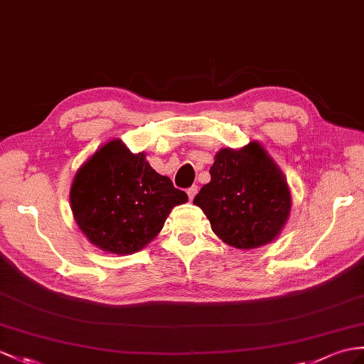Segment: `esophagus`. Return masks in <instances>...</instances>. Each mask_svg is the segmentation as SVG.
Returning <instances> with one entry per match:
<instances>
[{"label":"esophagus","mask_w":364,"mask_h":364,"mask_svg":"<svg viewBox=\"0 0 364 364\" xmlns=\"http://www.w3.org/2000/svg\"><path fill=\"white\" fill-rule=\"evenodd\" d=\"M196 193H198V185H193V187H190V188L187 190V194H188L190 200L194 199V196H196Z\"/></svg>","instance_id":"1"}]
</instances>
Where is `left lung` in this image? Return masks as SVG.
Returning a JSON list of instances; mask_svg holds the SVG:
<instances>
[{"label":"left lung","instance_id":"left-lung-1","mask_svg":"<svg viewBox=\"0 0 364 364\" xmlns=\"http://www.w3.org/2000/svg\"><path fill=\"white\" fill-rule=\"evenodd\" d=\"M211 181L193 203L205 213L213 232L236 249L273 241L289 218L291 199L279 168L256 141L225 148L210 168Z\"/></svg>","mask_w":364,"mask_h":364}]
</instances>
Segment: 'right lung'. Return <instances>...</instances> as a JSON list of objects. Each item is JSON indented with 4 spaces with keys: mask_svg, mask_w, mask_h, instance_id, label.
Listing matches in <instances>:
<instances>
[{
    "mask_svg": "<svg viewBox=\"0 0 364 364\" xmlns=\"http://www.w3.org/2000/svg\"><path fill=\"white\" fill-rule=\"evenodd\" d=\"M188 200L145 154L111 140L77 171L70 187L75 223L105 252L131 255L153 241L173 207Z\"/></svg>",
    "mask_w": 364,
    "mask_h": 364,
    "instance_id": "1",
    "label": "right lung"
}]
</instances>
